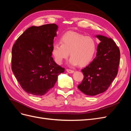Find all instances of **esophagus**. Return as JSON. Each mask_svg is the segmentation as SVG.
<instances>
[{
    "instance_id": "obj_1",
    "label": "esophagus",
    "mask_w": 131,
    "mask_h": 131,
    "mask_svg": "<svg viewBox=\"0 0 131 131\" xmlns=\"http://www.w3.org/2000/svg\"><path fill=\"white\" fill-rule=\"evenodd\" d=\"M66 71L68 73H73L74 72V71L73 70H72V69H66Z\"/></svg>"
}]
</instances>
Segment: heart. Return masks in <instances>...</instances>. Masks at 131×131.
Listing matches in <instances>:
<instances>
[{"instance_id": "1", "label": "heart", "mask_w": 131, "mask_h": 131, "mask_svg": "<svg viewBox=\"0 0 131 131\" xmlns=\"http://www.w3.org/2000/svg\"><path fill=\"white\" fill-rule=\"evenodd\" d=\"M61 43H55L52 53L55 61L61 64L69 56L70 64L86 66L91 61L96 51V42L91 37L68 31L61 38Z\"/></svg>"}]
</instances>
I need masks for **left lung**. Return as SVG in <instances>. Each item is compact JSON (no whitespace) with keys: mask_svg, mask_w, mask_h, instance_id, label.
I'll return each mask as SVG.
<instances>
[{"mask_svg":"<svg viewBox=\"0 0 131 131\" xmlns=\"http://www.w3.org/2000/svg\"><path fill=\"white\" fill-rule=\"evenodd\" d=\"M99 43L96 57L81 70L84 79L78 89L89 96H96L108 89L115 78L120 64V52L112 39L97 35Z\"/></svg>","mask_w":131,"mask_h":131,"instance_id":"obj_1","label":"left lung"}]
</instances>
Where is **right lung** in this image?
<instances>
[{
	"label": "right lung",
	"instance_id": "add662e5",
	"mask_svg": "<svg viewBox=\"0 0 131 131\" xmlns=\"http://www.w3.org/2000/svg\"><path fill=\"white\" fill-rule=\"evenodd\" d=\"M58 26L52 23L26 30L12 49L11 69L25 92L42 96L52 89L65 69L52 57Z\"/></svg>",
	"mask_w": 131,
	"mask_h": 131
}]
</instances>
